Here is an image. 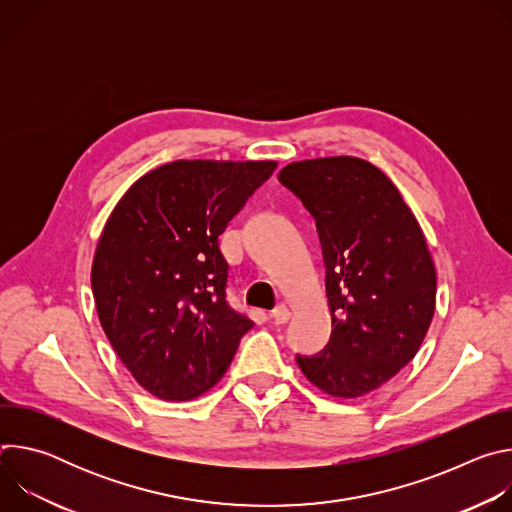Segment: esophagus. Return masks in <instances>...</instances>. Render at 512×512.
I'll list each match as a JSON object with an SVG mask.
<instances>
[{
    "mask_svg": "<svg viewBox=\"0 0 512 512\" xmlns=\"http://www.w3.org/2000/svg\"><path fill=\"white\" fill-rule=\"evenodd\" d=\"M289 316H291V312H289L287 306H277V308L271 312V318H273L275 324H285V322L289 320Z\"/></svg>",
    "mask_w": 512,
    "mask_h": 512,
    "instance_id": "1",
    "label": "esophagus"
}]
</instances>
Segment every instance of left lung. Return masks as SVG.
Returning <instances> with one entry per match:
<instances>
[{
  "label": "left lung",
  "mask_w": 512,
  "mask_h": 512,
  "mask_svg": "<svg viewBox=\"0 0 512 512\" xmlns=\"http://www.w3.org/2000/svg\"><path fill=\"white\" fill-rule=\"evenodd\" d=\"M279 182L310 214L326 265L332 336L302 373L332 397L356 399L417 354L435 312V267L415 214L371 162L352 156L291 162Z\"/></svg>",
  "instance_id": "obj_1"
}]
</instances>
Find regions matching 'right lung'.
<instances>
[{"label": "right lung", "instance_id": "add662e5", "mask_svg": "<svg viewBox=\"0 0 512 512\" xmlns=\"http://www.w3.org/2000/svg\"><path fill=\"white\" fill-rule=\"evenodd\" d=\"M275 168L176 160L133 182L109 214L91 269L95 306L117 356L152 395L200 397L253 328L227 302L218 237Z\"/></svg>", "mask_w": 512, "mask_h": 512}]
</instances>
